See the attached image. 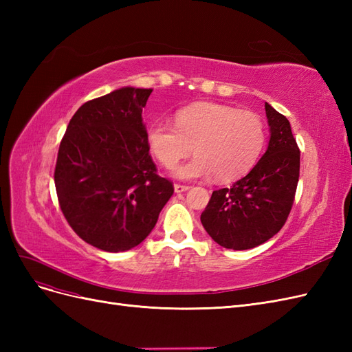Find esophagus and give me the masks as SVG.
Returning <instances> with one entry per match:
<instances>
[{"instance_id": "1", "label": "esophagus", "mask_w": 352, "mask_h": 352, "mask_svg": "<svg viewBox=\"0 0 352 352\" xmlns=\"http://www.w3.org/2000/svg\"><path fill=\"white\" fill-rule=\"evenodd\" d=\"M188 189H189V186H186V185H180V184H176V185H175V192H176V194L185 192V190H188Z\"/></svg>"}]
</instances>
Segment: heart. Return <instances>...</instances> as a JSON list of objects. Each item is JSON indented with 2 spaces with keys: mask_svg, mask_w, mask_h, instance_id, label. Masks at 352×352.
Segmentation results:
<instances>
[{
  "mask_svg": "<svg viewBox=\"0 0 352 352\" xmlns=\"http://www.w3.org/2000/svg\"><path fill=\"white\" fill-rule=\"evenodd\" d=\"M265 127L261 117L216 102H197L180 109L175 124L155 120L146 129V145L160 164L173 167L192 153L195 158L175 168L184 180L229 182L248 173L263 151Z\"/></svg>",
  "mask_w": 352,
  "mask_h": 352,
  "instance_id": "b5f03b06",
  "label": "heart"
}]
</instances>
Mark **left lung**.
<instances>
[{
  "instance_id": "1",
  "label": "left lung",
  "mask_w": 352,
  "mask_h": 352,
  "mask_svg": "<svg viewBox=\"0 0 352 352\" xmlns=\"http://www.w3.org/2000/svg\"><path fill=\"white\" fill-rule=\"evenodd\" d=\"M267 150L232 188L217 189L201 214L212 241L228 250H250L269 241L289 216L300 177V148L283 114L265 102Z\"/></svg>"
}]
</instances>
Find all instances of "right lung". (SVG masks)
Segmentation results:
<instances>
[{
  "mask_svg": "<svg viewBox=\"0 0 352 352\" xmlns=\"http://www.w3.org/2000/svg\"><path fill=\"white\" fill-rule=\"evenodd\" d=\"M153 89L124 87L85 102L63 136L54 182L72 229L92 247L120 252L140 245L173 195L157 175L142 109Z\"/></svg>",
  "mask_w": 352,
  "mask_h": 352,
  "instance_id": "add662e5",
  "label": "right lung"
}]
</instances>
